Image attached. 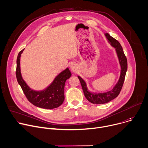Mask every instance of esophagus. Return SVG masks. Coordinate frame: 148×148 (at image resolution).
I'll return each instance as SVG.
<instances>
[{
  "instance_id": "obj_1",
  "label": "esophagus",
  "mask_w": 148,
  "mask_h": 148,
  "mask_svg": "<svg viewBox=\"0 0 148 148\" xmlns=\"http://www.w3.org/2000/svg\"><path fill=\"white\" fill-rule=\"evenodd\" d=\"M70 68L73 71H76V69H77V66L75 64H71L70 65Z\"/></svg>"
}]
</instances>
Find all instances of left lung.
I'll use <instances>...</instances> for the list:
<instances>
[{
    "mask_svg": "<svg viewBox=\"0 0 148 148\" xmlns=\"http://www.w3.org/2000/svg\"><path fill=\"white\" fill-rule=\"evenodd\" d=\"M105 36L111 46L115 49V51L121 66V74L114 88L111 91L103 93L90 92L87 88V84L85 81L81 77L78 75V78L79 79L80 83L81 84L84 95H85L86 98L88 101L94 104H103L107 103L118 97L123 86L126 73L128 69L127 59H126V57L123 53V49L119 43V41L111 37L107 33L105 34Z\"/></svg>",
    "mask_w": 148,
    "mask_h": 148,
    "instance_id": "obj_1",
    "label": "left lung"
}]
</instances>
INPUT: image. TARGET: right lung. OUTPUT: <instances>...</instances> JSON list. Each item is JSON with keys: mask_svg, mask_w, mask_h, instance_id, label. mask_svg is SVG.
Listing matches in <instances>:
<instances>
[{"mask_svg": "<svg viewBox=\"0 0 148 148\" xmlns=\"http://www.w3.org/2000/svg\"><path fill=\"white\" fill-rule=\"evenodd\" d=\"M24 49L20 51L17 58L16 75L17 82L22 88L26 98L35 106L45 108L53 109L60 107L64 100V86L66 81L71 76L69 68L57 75L53 81L46 88L41 91L32 90L24 81L20 71V57Z\"/></svg>", "mask_w": 148, "mask_h": 148, "instance_id": "add662e5", "label": "right lung"}]
</instances>
